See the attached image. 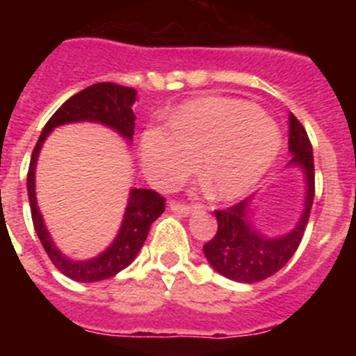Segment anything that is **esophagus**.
Listing matches in <instances>:
<instances>
[{"label": "esophagus", "instance_id": "1", "mask_svg": "<svg viewBox=\"0 0 356 356\" xmlns=\"http://www.w3.org/2000/svg\"><path fill=\"white\" fill-rule=\"evenodd\" d=\"M169 209L176 213H181V216H188V213L193 212L194 207L193 205H185V203H180V201H171V205Z\"/></svg>", "mask_w": 356, "mask_h": 356}]
</instances>
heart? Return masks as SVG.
I'll list each match as a JSON object with an SVG mask.
<instances>
[{"label": "heart", "instance_id": "obj_1", "mask_svg": "<svg viewBox=\"0 0 356 356\" xmlns=\"http://www.w3.org/2000/svg\"><path fill=\"white\" fill-rule=\"evenodd\" d=\"M280 131L254 105L232 97H201L180 108L168 127L147 128L140 160L160 188L180 184L196 169L216 197L235 200L262 180L278 156Z\"/></svg>", "mask_w": 356, "mask_h": 356}]
</instances>
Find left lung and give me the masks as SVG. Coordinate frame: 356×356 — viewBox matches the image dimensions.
<instances>
[{
	"instance_id": "obj_1",
	"label": "left lung",
	"mask_w": 356,
	"mask_h": 356,
	"mask_svg": "<svg viewBox=\"0 0 356 356\" xmlns=\"http://www.w3.org/2000/svg\"><path fill=\"white\" fill-rule=\"evenodd\" d=\"M289 151L291 163L300 165L307 178V197L301 219L291 234L271 238L257 232L250 217V200L238 201L225 210H216L217 232L205 246L207 260L219 275L234 282L254 284L278 273L291 260L303 238L314 196H316V175H314L312 144L307 130L296 115L289 118Z\"/></svg>"
}]
</instances>
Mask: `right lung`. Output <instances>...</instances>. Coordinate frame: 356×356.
<instances>
[{"label":"right lung","instance_id":"right-lung-1","mask_svg":"<svg viewBox=\"0 0 356 356\" xmlns=\"http://www.w3.org/2000/svg\"><path fill=\"white\" fill-rule=\"evenodd\" d=\"M135 97H137V90L131 89V87H124V85L112 83V81L94 83L87 89L80 90L78 94L69 97L67 102L49 118L46 127L42 128V134H40L35 147H33V153H31L26 178L31 221L35 226L37 237L42 242L44 250L48 253L53 266L62 275L74 280V282H99V280H106L110 276L118 275L124 267L130 266L143 248L153 221L162 216V212L165 210V197L155 191H151V188H131L122 226L115 241L112 242V246L96 259L74 262L56 250L48 229L44 226L39 207H37L35 163L39 159V151L53 128L65 124V122L76 121L102 122V124H106V127L119 131L127 140H131L135 128V114L131 110V105L135 103Z\"/></svg>","mask_w":356,"mask_h":356}]
</instances>
